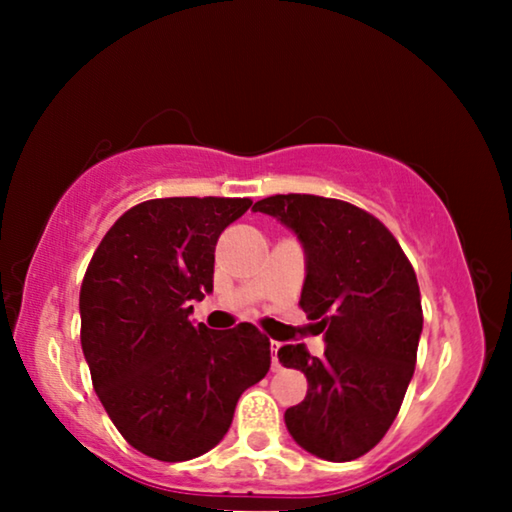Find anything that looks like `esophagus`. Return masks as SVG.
<instances>
[{
	"label": "esophagus",
	"instance_id": "34e87169",
	"mask_svg": "<svg viewBox=\"0 0 512 512\" xmlns=\"http://www.w3.org/2000/svg\"><path fill=\"white\" fill-rule=\"evenodd\" d=\"M280 345L282 343H277V341H271V352H273V363H271V368H273V372H277V370H282V363L277 361V350H280Z\"/></svg>",
	"mask_w": 512,
	"mask_h": 512
}]
</instances>
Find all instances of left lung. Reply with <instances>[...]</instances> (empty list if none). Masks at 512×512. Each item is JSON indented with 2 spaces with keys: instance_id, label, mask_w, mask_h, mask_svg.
<instances>
[{
  "instance_id": "8db88e82",
  "label": "left lung",
  "mask_w": 512,
  "mask_h": 512,
  "mask_svg": "<svg viewBox=\"0 0 512 512\" xmlns=\"http://www.w3.org/2000/svg\"><path fill=\"white\" fill-rule=\"evenodd\" d=\"M296 232L307 277L300 307L325 329V354L302 343L277 350L305 372L307 397L284 413L309 454L345 463L370 452L400 411L422 334L418 277L391 230L336 198L275 194L253 205Z\"/></svg>"
}]
</instances>
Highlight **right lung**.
Segmentation results:
<instances>
[{
  "instance_id": "obj_1",
  "label": "right lung",
  "mask_w": 512,
  "mask_h": 512,
  "mask_svg": "<svg viewBox=\"0 0 512 512\" xmlns=\"http://www.w3.org/2000/svg\"><path fill=\"white\" fill-rule=\"evenodd\" d=\"M250 198L176 196L131 207L94 250L81 284V345L92 386L137 452L180 463L210 452L241 393L266 377L271 341L189 320L212 291L214 248Z\"/></svg>"
}]
</instances>
